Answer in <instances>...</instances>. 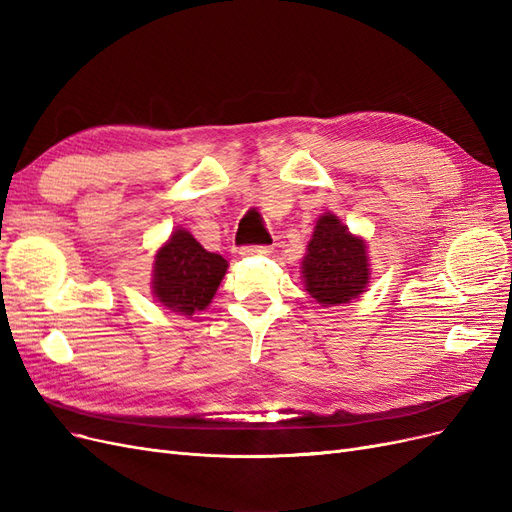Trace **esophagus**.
Masks as SVG:
<instances>
[{
    "label": "esophagus",
    "mask_w": 512,
    "mask_h": 512,
    "mask_svg": "<svg viewBox=\"0 0 512 512\" xmlns=\"http://www.w3.org/2000/svg\"><path fill=\"white\" fill-rule=\"evenodd\" d=\"M243 256H267L271 254V247L269 245H247L241 250Z\"/></svg>",
    "instance_id": "1"
}]
</instances>
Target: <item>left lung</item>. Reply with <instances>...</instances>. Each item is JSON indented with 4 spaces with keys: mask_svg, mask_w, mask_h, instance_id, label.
I'll return each mask as SVG.
<instances>
[{
    "mask_svg": "<svg viewBox=\"0 0 512 512\" xmlns=\"http://www.w3.org/2000/svg\"><path fill=\"white\" fill-rule=\"evenodd\" d=\"M301 277L309 297L322 307L350 303L371 280L367 241L350 232L333 211H324L305 247Z\"/></svg>",
    "mask_w": 512,
    "mask_h": 512,
    "instance_id": "left-lung-1",
    "label": "left lung"
}]
</instances>
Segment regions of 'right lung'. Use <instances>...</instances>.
<instances>
[{
	"mask_svg": "<svg viewBox=\"0 0 512 512\" xmlns=\"http://www.w3.org/2000/svg\"><path fill=\"white\" fill-rule=\"evenodd\" d=\"M226 269V258L207 252L190 230L177 226L153 256V299L170 312L192 318L209 307Z\"/></svg>",
	"mask_w": 512,
	"mask_h": 512,
	"instance_id": "right-lung-1",
	"label": "right lung"
}]
</instances>
